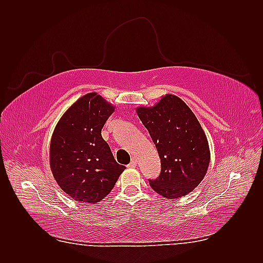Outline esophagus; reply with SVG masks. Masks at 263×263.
Returning <instances> with one entry per match:
<instances>
[{
  "label": "esophagus",
  "mask_w": 263,
  "mask_h": 263,
  "mask_svg": "<svg viewBox=\"0 0 263 263\" xmlns=\"http://www.w3.org/2000/svg\"><path fill=\"white\" fill-rule=\"evenodd\" d=\"M136 165H137V161L135 160V159H133V160L130 161V163L128 164L129 168H135V166H136Z\"/></svg>",
  "instance_id": "1"
}]
</instances>
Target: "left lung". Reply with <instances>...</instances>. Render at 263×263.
<instances>
[{
	"label": "left lung",
	"mask_w": 263,
	"mask_h": 263,
	"mask_svg": "<svg viewBox=\"0 0 263 263\" xmlns=\"http://www.w3.org/2000/svg\"><path fill=\"white\" fill-rule=\"evenodd\" d=\"M155 142L161 172L149 184L165 198H180L200 184L209 169V141L200 122L180 98L165 94L156 105L136 109Z\"/></svg>",
	"instance_id": "left-lung-1"
}]
</instances>
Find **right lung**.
<instances>
[{"label": "right lung", "instance_id": "1", "mask_svg": "<svg viewBox=\"0 0 263 263\" xmlns=\"http://www.w3.org/2000/svg\"><path fill=\"white\" fill-rule=\"evenodd\" d=\"M115 106L100 94L81 97L61 116L50 140V169L72 200L95 204L114 187L126 169L114 159L102 128Z\"/></svg>", "mask_w": 263, "mask_h": 263}]
</instances>
